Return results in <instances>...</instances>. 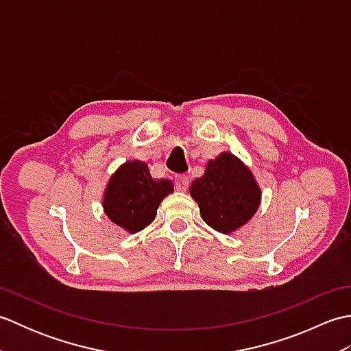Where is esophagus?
<instances>
[{"label":"esophagus","mask_w":351,"mask_h":351,"mask_svg":"<svg viewBox=\"0 0 351 351\" xmlns=\"http://www.w3.org/2000/svg\"><path fill=\"white\" fill-rule=\"evenodd\" d=\"M175 187L178 191H185L189 189V178L185 175L175 176Z\"/></svg>","instance_id":"34e87169"}]
</instances>
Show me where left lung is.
<instances>
[{
  "label": "left lung",
  "instance_id": "left-lung-1",
  "mask_svg": "<svg viewBox=\"0 0 351 351\" xmlns=\"http://www.w3.org/2000/svg\"><path fill=\"white\" fill-rule=\"evenodd\" d=\"M204 221L221 234H232L247 223L261 204V189L245 164L221 152L206 164L205 173L191 182Z\"/></svg>",
  "mask_w": 351,
  "mask_h": 351
}]
</instances>
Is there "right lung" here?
I'll return each mask as SVG.
<instances>
[{"label": "right lung", "mask_w": 351, "mask_h": 351, "mask_svg": "<svg viewBox=\"0 0 351 351\" xmlns=\"http://www.w3.org/2000/svg\"><path fill=\"white\" fill-rule=\"evenodd\" d=\"M170 193H173L171 181L154 180L146 162L131 160L111 175L102 208L116 226L136 234L151 225L161 200Z\"/></svg>", "instance_id": "1"}]
</instances>
